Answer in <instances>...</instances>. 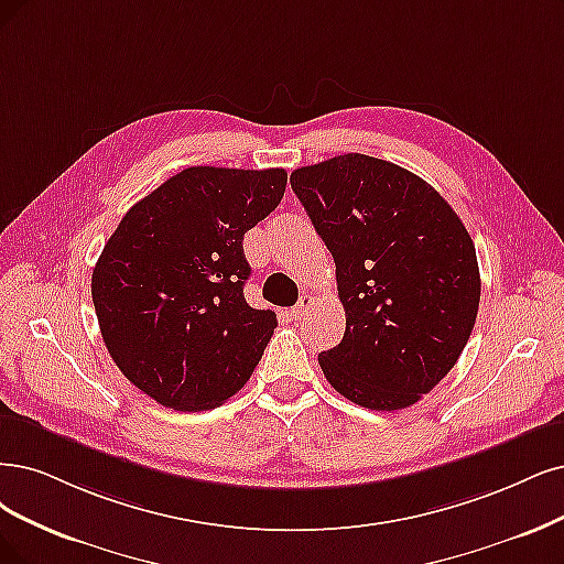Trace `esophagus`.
Returning <instances> with one entry per match:
<instances>
[{"label": "esophagus", "mask_w": 564, "mask_h": 564, "mask_svg": "<svg viewBox=\"0 0 564 564\" xmlns=\"http://www.w3.org/2000/svg\"><path fill=\"white\" fill-rule=\"evenodd\" d=\"M314 306V295H302L300 297V302L295 304V308H293V316L300 321V318H304L306 314H308V308Z\"/></svg>", "instance_id": "1"}]
</instances>
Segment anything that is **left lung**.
Returning a JSON list of instances; mask_svg holds the SVG:
<instances>
[{
	"label": "left lung",
	"instance_id": "1",
	"mask_svg": "<svg viewBox=\"0 0 564 564\" xmlns=\"http://www.w3.org/2000/svg\"><path fill=\"white\" fill-rule=\"evenodd\" d=\"M290 185L337 264L346 311L325 379L365 409L419 402L460 358L481 300L476 248L430 183L348 153L300 166Z\"/></svg>",
	"mask_w": 564,
	"mask_h": 564
}]
</instances>
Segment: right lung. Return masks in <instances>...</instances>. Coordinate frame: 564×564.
Instances as JSON below:
<instances>
[{"label":"right lung","instance_id":"1","mask_svg":"<svg viewBox=\"0 0 564 564\" xmlns=\"http://www.w3.org/2000/svg\"><path fill=\"white\" fill-rule=\"evenodd\" d=\"M285 170L187 166L122 216L93 269L118 369L166 409L223 404L250 379L276 314L243 297V235L285 193Z\"/></svg>","mask_w":564,"mask_h":564}]
</instances>
